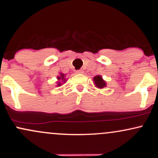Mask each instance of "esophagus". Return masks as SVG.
Instances as JSON below:
<instances>
[{"label":"esophagus","instance_id":"esophagus-1","mask_svg":"<svg viewBox=\"0 0 158 158\" xmlns=\"http://www.w3.org/2000/svg\"><path fill=\"white\" fill-rule=\"evenodd\" d=\"M77 73H84V71H83V70H78L77 71Z\"/></svg>","mask_w":158,"mask_h":158}]
</instances>
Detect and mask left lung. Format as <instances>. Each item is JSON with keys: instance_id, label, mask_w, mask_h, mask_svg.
<instances>
[{"instance_id": "obj_1", "label": "left lung", "mask_w": 158, "mask_h": 158, "mask_svg": "<svg viewBox=\"0 0 158 158\" xmlns=\"http://www.w3.org/2000/svg\"><path fill=\"white\" fill-rule=\"evenodd\" d=\"M93 81L95 86L98 88H104L107 86L106 81L102 79V77L100 75H97L93 78Z\"/></svg>"}]
</instances>
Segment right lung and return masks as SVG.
Returning <instances> with one entry per match:
<instances>
[{"instance_id": "obj_1", "label": "right lung", "mask_w": 158, "mask_h": 158, "mask_svg": "<svg viewBox=\"0 0 158 158\" xmlns=\"http://www.w3.org/2000/svg\"><path fill=\"white\" fill-rule=\"evenodd\" d=\"M57 85L56 86L57 87H60L61 85H62V83H65L67 81V79H65V74L62 73H59V75L57 77ZM63 81L62 83H61L60 81Z\"/></svg>"}]
</instances>
